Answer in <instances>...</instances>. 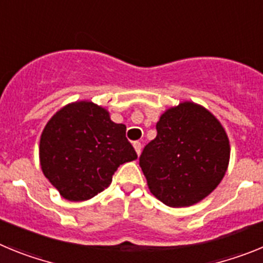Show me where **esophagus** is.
I'll use <instances>...</instances> for the list:
<instances>
[{
	"instance_id": "1",
	"label": "esophagus",
	"mask_w": 263,
	"mask_h": 263,
	"mask_svg": "<svg viewBox=\"0 0 263 263\" xmlns=\"http://www.w3.org/2000/svg\"><path fill=\"white\" fill-rule=\"evenodd\" d=\"M133 146H134V150H136L137 155H141V152H142V145H141V142H138V141H137V142L133 143Z\"/></svg>"
}]
</instances>
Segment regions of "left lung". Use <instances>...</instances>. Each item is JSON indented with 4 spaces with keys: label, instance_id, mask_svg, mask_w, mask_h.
Segmentation results:
<instances>
[{
    "label": "left lung",
    "instance_id": "1",
    "mask_svg": "<svg viewBox=\"0 0 263 263\" xmlns=\"http://www.w3.org/2000/svg\"><path fill=\"white\" fill-rule=\"evenodd\" d=\"M229 157L220 121L204 106L184 101L160 116L157 137L143 148L139 166L158 200L182 208L201 201L220 184Z\"/></svg>",
    "mask_w": 263,
    "mask_h": 263
}]
</instances>
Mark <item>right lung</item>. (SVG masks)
Instances as JSON below:
<instances>
[{"label":"right lung","mask_w":263,"mask_h":263,"mask_svg":"<svg viewBox=\"0 0 263 263\" xmlns=\"http://www.w3.org/2000/svg\"><path fill=\"white\" fill-rule=\"evenodd\" d=\"M126 126L92 101H76L58 110L39 142L42 171L69 201H84L104 191L120 164L137 159Z\"/></svg>","instance_id":"right-lung-1"}]
</instances>
